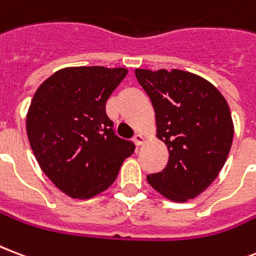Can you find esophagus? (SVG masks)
Masks as SVG:
<instances>
[{
    "instance_id": "34e87169",
    "label": "esophagus",
    "mask_w": 256,
    "mask_h": 256,
    "mask_svg": "<svg viewBox=\"0 0 256 256\" xmlns=\"http://www.w3.org/2000/svg\"><path fill=\"white\" fill-rule=\"evenodd\" d=\"M132 141H134V144H136V146H140L144 144V141H145V138L142 136V134H136L134 136V138H132Z\"/></svg>"
}]
</instances>
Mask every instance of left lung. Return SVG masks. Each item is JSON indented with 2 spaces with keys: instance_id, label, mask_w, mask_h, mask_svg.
<instances>
[{
  "instance_id": "left-lung-1",
  "label": "left lung",
  "mask_w": 256,
  "mask_h": 256,
  "mask_svg": "<svg viewBox=\"0 0 256 256\" xmlns=\"http://www.w3.org/2000/svg\"><path fill=\"white\" fill-rule=\"evenodd\" d=\"M152 100L157 136L169 152L166 168L148 182L172 202L204 192L227 161L234 124L227 100L214 84L181 70H136Z\"/></svg>"
}]
</instances>
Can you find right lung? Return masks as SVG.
Returning <instances> with one entry per match:
<instances>
[{"label":"right lung","mask_w":256,"mask_h":256,"mask_svg":"<svg viewBox=\"0 0 256 256\" xmlns=\"http://www.w3.org/2000/svg\"><path fill=\"white\" fill-rule=\"evenodd\" d=\"M126 68L70 67L50 76L33 96L26 134L42 170L72 198H90L116 178L134 153L115 136L106 102Z\"/></svg>","instance_id":"add662e5"}]
</instances>
